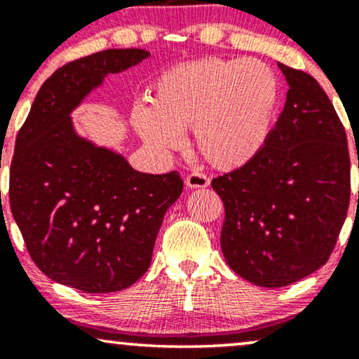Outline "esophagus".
I'll return each instance as SVG.
<instances>
[{"instance_id": "obj_1", "label": "esophagus", "mask_w": 359, "mask_h": 359, "mask_svg": "<svg viewBox=\"0 0 359 359\" xmlns=\"http://www.w3.org/2000/svg\"><path fill=\"white\" fill-rule=\"evenodd\" d=\"M185 184L191 189H204L209 185V177L201 174V172H192V174L185 179Z\"/></svg>"}]
</instances>
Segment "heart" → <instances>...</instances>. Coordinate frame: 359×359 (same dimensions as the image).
<instances>
[{
	"mask_svg": "<svg viewBox=\"0 0 359 359\" xmlns=\"http://www.w3.org/2000/svg\"><path fill=\"white\" fill-rule=\"evenodd\" d=\"M273 71L255 59H203L168 69L151 88V106L137 104L131 125L156 151L180 147L192 130L205 162L236 168L269 140L278 109Z\"/></svg>",
	"mask_w": 359,
	"mask_h": 359,
	"instance_id": "obj_1",
	"label": "heart"
}]
</instances>
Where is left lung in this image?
Listing matches in <instances>:
<instances>
[{
	"label": "left lung",
	"instance_id": "left-lung-1",
	"mask_svg": "<svg viewBox=\"0 0 359 359\" xmlns=\"http://www.w3.org/2000/svg\"><path fill=\"white\" fill-rule=\"evenodd\" d=\"M288 90L269 140L250 162L212 180L224 203L221 250L255 285L278 288L331 257L351 194L348 138L314 77L280 64Z\"/></svg>",
	"mask_w": 359,
	"mask_h": 359
}]
</instances>
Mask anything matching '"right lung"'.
I'll return each mask as SVG.
<instances>
[{"label":"right lung","instance_id":"right-lung-1","mask_svg":"<svg viewBox=\"0 0 359 359\" xmlns=\"http://www.w3.org/2000/svg\"><path fill=\"white\" fill-rule=\"evenodd\" d=\"M150 55L109 48L69 62L43 82L20 128L10 168V205L35 265L88 294L133 285L148 270L179 172L135 170L121 154L77 135L72 111L106 76Z\"/></svg>","mask_w":359,"mask_h":359}]
</instances>
